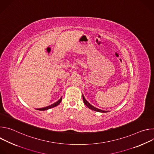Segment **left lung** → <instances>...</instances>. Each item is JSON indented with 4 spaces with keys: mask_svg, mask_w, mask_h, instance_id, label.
Wrapping results in <instances>:
<instances>
[{
    "mask_svg": "<svg viewBox=\"0 0 154 154\" xmlns=\"http://www.w3.org/2000/svg\"><path fill=\"white\" fill-rule=\"evenodd\" d=\"M82 96H83V102H84V103L90 109H93V110H94V111H96V112H101V113H106V112H108L107 111H104V110H102V109H98V108H96V107H94V106H93L92 105H91L88 102L86 99H85V98L84 97V96H83V95H82Z\"/></svg>",
    "mask_w": 154,
    "mask_h": 154,
    "instance_id": "8db88e82",
    "label": "left lung"
}]
</instances>
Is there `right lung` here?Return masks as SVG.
<instances>
[{
    "instance_id": "1",
    "label": "right lung",
    "mask_w": 154,
    "mask_h": 154,
    "mask_svg": "<svg viewBox=\"0 0 154 154\" xmlns=\"http://www.w3.org/2000/svg\"><path fill=\"white\" fill-rule=\"evenodd\" d=\"M62 100V97H61L57 102H56L55 103L49 105V106H46V107H44V108H37L36 109H38V110H41V111H44V110H47V109H50L51 108H53V107H55L56 106H57L58 105H59L61 102Z\"/></svg>"
}]
</instances>
